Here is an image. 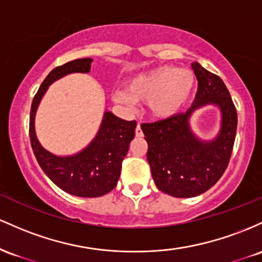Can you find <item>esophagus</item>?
I'll return each instance as SVG.
<instances>
[{
	"mask_svg": "<svg viewBox=\"0 0 262 262\" xmlns=\"http://www.w3.org/2000/svg\"><path fill=\"white\" fill-rule=\"evenodd\" d=\"M135 134H136L137 137H142V136H143V132H142V130H141L140 123L136 126V130H135Z\"/></svg>",
	"mask_w": 262,
	"mask_h": 262,
	"instance_id": "34e87169",
	"label": "esophagus"
}]
</instances>
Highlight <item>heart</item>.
Instances as JSON below:
<instances>
[{"label": "heart", "instance_id": "b5f03b06", "mask_svg": "<svg viewBox=\"0 0 262 262\" xmlns=\"http://www.w3.org/2000/svg\"><path fill=\"white\" fill-rule=\"evenodd\" d=\"M195 88L196 78L192 72L166 66L135 78L126 93H116L115 99L125 105L132 101L149 102L152 115L169 119L182 113Z\"/></svg>", "mask_w": 262, "mask_h": 262}]
</instances>
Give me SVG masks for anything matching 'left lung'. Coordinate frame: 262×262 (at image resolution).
<instances>
[{
  "label": "left lung",
  "mask_w": 262,
  "mask_h": 262,
  "mask_svg": "<svg viewBox=\"0 0 262 262\" xmlns=\"http://www.w3.org/2000/svg\"><path fill=\"white\" fill-rule=\"evenodd\" d=\"M198 92L189 110L169 119L142 123L148 145L147 161L161 192L176 198L196 196L210 189L225 172L233 152L237 114L228 88L218 75L193 64ZM207 103L222 111V128L213 141H201L190 131L192 111Z\"/></svg>",
  "instance_id": "obj_1"
}]
</instances>
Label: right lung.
<instances>
[{
    "mask_svg": "<svg viewBox=\"0 0 262 262\" xmlns=\"http://www.w3.org/2000/svg\"><path fill=\"white\" fill-rule=\"evenodd\" d=\"M92 61V58H83L54 68L34 95L29 117V139L40 168L64 192L84 198L101 196L116 187L122 161L135 137L136 121H126L106 111L98 135L86 148L78 155L58 157L38 142L34 115L40 99L53 81L70 73H88Z\"/></svg>",
    "mask_w": 262,
    "mask_h": 262,
    "instance_id": "obj_1",
    "label": "right lung"
}]
</instances>
